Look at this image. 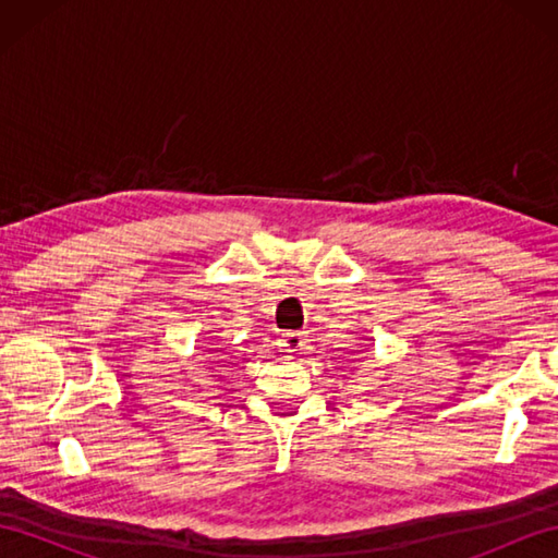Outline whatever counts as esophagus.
Segmentation results:
<instances>
[{
  "instance_id": "obj_1",
  "label": "esophagus",
  "mask_w": 558,
  "mask_h": 558,
  "mask_svg": "<svg viewBox=\"0 0 558 558\" xmlns=\"http://www.w3.org/2000/svg\"><path fill=\"white\" fill-rule=\"evenodd\" d=\"M278 345L280 352H286V357H294V354H300L306 345V336L300 333V330H288V333H282L278 338Z\"/></svg>"
}]
</instances>
